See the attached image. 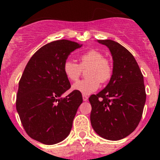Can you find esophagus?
Segmentation results:
<instances>
[{
  "label": "esophagus",
  "instance_id": "obj_1",
  "mask_svg": "<svg viewBox=\"0 0 160 160\" xmlns=\"http://www.w3.org/2000/svg\"><path fill=\"white\" fill-rule=\"evenodd\" d=\"M83 101H87L88 100V97L87 96V95L83 94Z\"/></svg>",
  "mask_w": 160,
  "mask_h": 160
}]
</instances>
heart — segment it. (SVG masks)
Segmentation results:
<instances>
[{"mask_svg": "<svg viewBox=\"0 0 160 160\" xmlns=\"http://www.w3.org/2000/svg\"><path fill=\"white\" fill-rule=\"evenodd\" d=\"M80 63L77 64L70 59L63 63V72L70 81H77L81 75L82 70L88 68L86 71L88 78L77 81L72 85V90L84 95L96 91L100 83H105L112 77L113 68L110 61L104 57L100 52L91 49L86 52L79 58Z\"/></svg>", "mask_w": 160, "mask_h": 160, "instance_id": "b5f03b06", "label": "heart"}]
</instances>
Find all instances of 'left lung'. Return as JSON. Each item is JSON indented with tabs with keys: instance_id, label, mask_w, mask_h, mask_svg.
<instances>
[{
	"instance_id": "8db88e82",
	"label": "left lung",
	"mask_w": 160,
	"mask_h": 160,
	"mask_svg": "<svg viewBox=\"0 0 160 160\" xmlns=\"http://www.w3.org/2000/svg\"><path fill=\"white\" fill-rule=\"evenodd\" d=\"M98 42L110 49L113 73L106 88L89 98L90 122L100 136L117 141L134 132L141 121L146 99L144 79L128 49L110 39Z\"/></svg>"
}]
</instances>
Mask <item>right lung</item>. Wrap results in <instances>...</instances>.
<instances>
[{
	"label": "right lung",
	"instance_id": "add662e5",
	"mask_svg": "<svg viewBox=\"0 0 160 160\" xmlns=\"http://www.w3.org/2000/svg\"><path fill=\"white\" fill-rule=\"evenodd\" d=\"M81 46L65 39L45 45L31 57L20 79L16 109L26 133L43 144H56L68 136L83 102L76 90L60 98L71 87L64 62Z\"/></svg>",
	"mask_w": 160,
	"mask_h": 160
}]
</instances>
